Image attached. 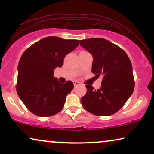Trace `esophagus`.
I'll return each instance as SVG.
<instances>
[{
	"instance_id": "1",
	"label": "esophagus",
	"mask_w": 154,
	"mask_h": 154,
	"mask_svg": "<svg viewBox=\"0 0 154 154\" xmlns=\"http://www.w3.org/2000/svg\"><path fill=\"white\" fill-rule=\"evenodd\" d=\"M73 85H74V87H76V86L80 85L79 82H78V81H73Z\"/></svg>"
}]
</instances>
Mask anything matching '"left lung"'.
Listing matches in <instances>:
<instances>
[{
	"mask_svg": "<svg viewBox=\"0 0 154 154\" xmlns=\"http://www.w3.org/2000/svg\"><path fill=\"white\" fill-rule=\"evenodd\" d=\"M80 44L93 57L92 72L97 77H103L100 89L85 85L87 92L81 98V104L94 115H112L123 106L133 92L131 62L123 50L106 39L82 40Z\"/></svg>",
	"mask_w": 154,
	"mask_h": 154,
	"instance_id": "left-lung-1",
	"label": "left lung"
}]
</instances>
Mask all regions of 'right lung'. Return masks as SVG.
Instances as JSON below:
<instances>
[{
    "mask_svg": "<svg viewBox=\"0 0 154 154\" xmlns=\"http://www.w3.org/2000/svg\"><path fill=\"white\" fill-rule=\"evenodd\" d=\"M78 40L49 36L25 50L18 64L17 92L27 109L41 117L51 116L64 107L66 97L73 88L69 81L60 83L54 77L67 54L78 45Z\"/></svg>",
    "mask_w": 154,
    "mask_h": 154,
    "instance_id": "right-lung-1",
    "label": "right lung"
}]
</instances>
